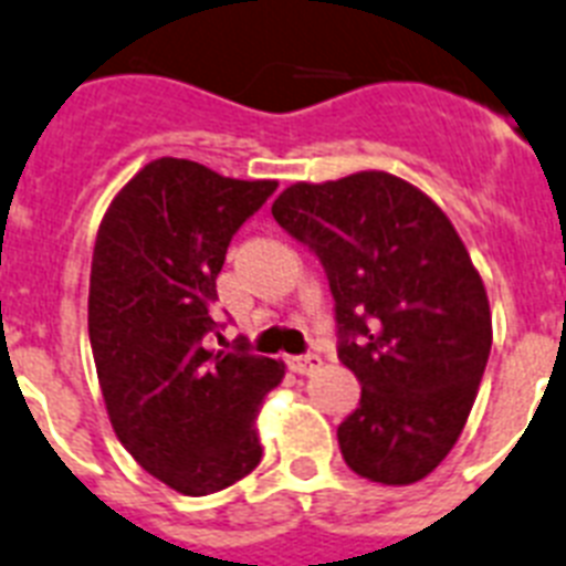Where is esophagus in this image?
Here are the masks:
<instances>
[{
  "instance_id": "esophagus-1",
  "label": "esophagus",
  "mask_w": 566,
  "mask_h": 566,
  "mask_svg": "<svg viewBox=\"0 0 566 566\" xmlns=\"http://www.w3.org/2000/svg\"><path fill=\"white\" fill-rule=\"evenodd\" d=\"M287 366L296 375H314L319 366H323V357L319 355H302V357H287Z\"/></svg>"
}]
</instances>
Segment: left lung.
<instances>
[{
  "mask_svg": "<svg viewBox=\"0 0 566 566\" xmlns=\"http://www.w3.org/2000/svg\"><path fill=\"white\" fill-rule=\"evenodd\" d=\"M273 218L323 261L337 355L363 387L337 427L346 465L384 485L424 480L457 444L491 352L489 293L465 243L387 171L293 182Z\"/></svg>",
  "mask_w": 566,
  "mask_h": 566,
  "instance_id": "obj_1",
  "label": "left lung"
}]
</instances>
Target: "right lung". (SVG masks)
<instances>
[{
  "label": "right lung",
  "instance_id": "1",
  "mask_svg": "<svg viewBox=\"0 0 566 566\" xmlns=\"http://www.w3.org/2000/svg\"><path fill=\"white\" fill-rule=\"evenodd\" d=\"M275 179L163 156L104 211L92 250L90 343L118 442L168 489L203 497L261 462L259 410L284 363L209 352L227 247Z\"/></svg>",
  "mask_w": 566,
  "mask_h": 566
}]
</instances>
